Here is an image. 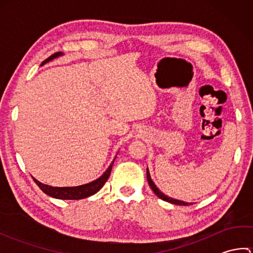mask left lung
<instances>
[{"label": "left lung", "mask_w": 253, "mask_h": 253, "mask_svg": "<svg viewBox=\"0 0 253 253\" xmlns=\"http://www.w3.org/2000/svg\"><path fill=\"white\" fill-rule=\"evenodd\" d=\"M147 179H148V182H149V186L151 187V189L153 190V192L157 195L160 199H162V200L166 201V202H169V203H173V204H177V206H188V202H184V201H180V200H176V199H173V198H169L168 196H165L163 192H161L159 188L154 185V182L152 181L151 179V176H150V173H149V169H147Z\"/></svg>", "instance_id": "left-lung-1"}]
</instances>
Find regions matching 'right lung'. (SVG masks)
Segmentation results:
<instances>
[{"instance_id": "right-lung-1", "label": "right lung", "mask_w": 253, "mask_h": 253, "mask_svg": "<svg viewBox=\"0 0 253 253\" xmlns=\"http://www.w3.org/2000/svg\"><path fill=\"white\" fill-rule=\"evenodd\" d=\"M63 53L62 52H56L54 54H52L50 57H47L44 62H42L41 66L44 65L45 63L50 62L54 58L62 56ZM114 161H113L112 164L109 166V169L105 170V173L99 177L98 179H95L91 182H88L85 185L82 186H76V187H52L49 185H44L42 182L38 181L36 178H34L36 184L39 186L40 189L46 193L47 196L53 197L55 199H61V200H79V199H84L88 198L90 196L94 195V193L98 192L103 185L106 182V180L109 179V177L111 175V170H112V166Z\"/></svg>"}]
</instances>
